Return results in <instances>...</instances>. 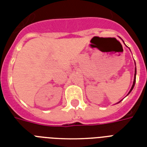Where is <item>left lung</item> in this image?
Listing matches in <instances>:
<instances>
[{
    "label": "left lung",
    "instance_id": "1",
    "mask_svg": "<svg viewBox=\"0 0 147 147\" xmlns=\"http://www.w3.org/2000/svg\"><path fill=\"white\" fill-rule=\"evenodd\" d=\"M135 65H136V64H135ZM136 75H137V69L135 68V73H134V83H133L132 87H131V88H130V92H129V93H128V94H130V92H131V91H132V90H133V88H134V87L135 82H136ZM119 102H121V101H119Z\"/></svg>",
    "mask_w": 147,
    "mask_h": 147
}]
</instances>
